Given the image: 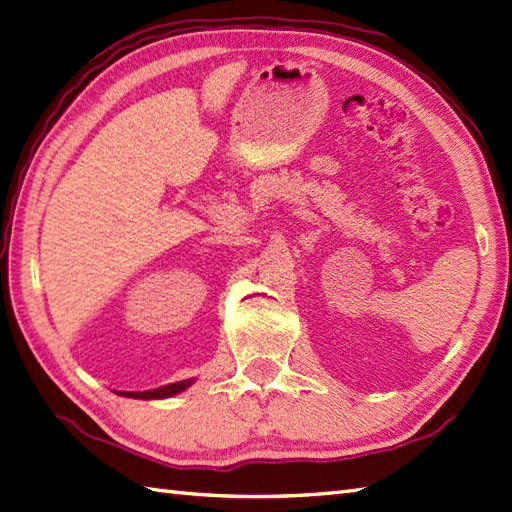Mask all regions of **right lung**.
<instances>
[{
    "label": "right lung",
    "mask_w": 512,
    "mask_h": 512,
    "mask_svg": "<svg viewBox=\"0 0 512 512\" xmlns=\"http://www.w3.org/2000/svg\"><path fill=\"white\" fill-rule=\"evenodd\" d=\"M192 381H177V383H170L164 385V388H157V390H146V392H120L122 396H131V399H168V396L184 392Z\"/></svg>",
    "instance_id": "1"
}]
</instances>
